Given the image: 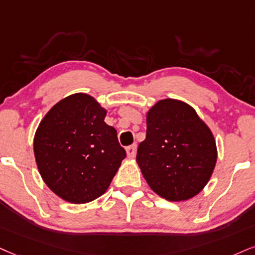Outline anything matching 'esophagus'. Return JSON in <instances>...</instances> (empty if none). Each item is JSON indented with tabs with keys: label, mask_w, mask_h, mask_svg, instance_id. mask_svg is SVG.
Segmentation results:
<instances>
[{
	"label": "esophagus",
	"mask_w": 255,
	"mask_h": 255,
	"mask_svg": "<svg viewBox=\"0 0 255 255\" xmlns=\"http://www.w3.org/2000/svg\"><path fill=\"white\" fill-rule=\"evenodd\" d=\"M136 151H137L136 144H132V145L127 147V153H128V158H133V157L136 156Z\"/></svg>",
	"instance_id": "1"
}]
</instances>
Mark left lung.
<instances>
[{
  "label": "left lung",
  "instance_id": "obj_1",
  "mask_svg": "<svg viewBox=\"0 0 255 255\" xmlns=\"http://www.w3.org/2000/svg\"><path fill=\"white\" fill-rule=\"evenodd\" d=\"M216 159L213 132L187 103L162 99L147 111L137 163L157 195L174 202L196 196L212 177Z\"/></svg>",
  "mask_w": 255,
  "mask_h": 255
}]
</instances>
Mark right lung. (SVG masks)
<instances>
[{
    "instance_id": "right-lung-1",
    "label": "right lung",
    "mask_w": 255,
    "mask_h": 255,
    "mask_svg": "<svg viewBox=\"0 0 255 255\" xmlns=\"http://www.w3.org/2000/svg\"><path fill=\"white\" fill-rule=\"evenodd\" d=\"M105 116L92 96L75 93L56 103L36 128L34 155L41 177L67 202L102 196L127 157Z\"/></svg>"
}]
</instances>
